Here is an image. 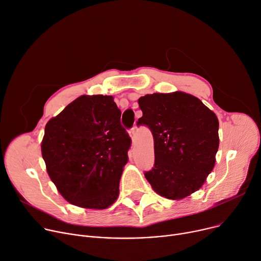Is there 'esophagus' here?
Wrapping results in <instances>:
<instances>
[{"label": "esophagus", "mask_w": 261, "mask_h": 261, "mask_svg": "<svg viewBox=\"0 0 261 261\" xmlns=\"http://www.w3.org/2000/svg\"><path fill=\"white\" fill-rule=\"evenodd\" d=\"M130 136L132 138V141H134V138H135V128L134 127L130 129Z\"/></svg>", "instance_id": "34e87169"}]
</instances>
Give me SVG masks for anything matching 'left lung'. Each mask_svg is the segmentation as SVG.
I'll use <instances>...</instances> for the list:
<instances>
[{
  "mask_svg": "<svg viewBox=\"0 0 261 261\" xmlns=\"http://www.w3.org/2000/svg\"><path fill=\"white\" fill-rule=\"evenodd\" d=\"M154 141V166L145 177L156 193L182 199L197 191L215 165L218 119L202 101L185 92L153 93L138 99Z\"/></svg>",
  "mask_w": 261,
  "mask_h": 261,
  "instance_id": "obj_1",
  "label": "left lung"
}]
</instances>
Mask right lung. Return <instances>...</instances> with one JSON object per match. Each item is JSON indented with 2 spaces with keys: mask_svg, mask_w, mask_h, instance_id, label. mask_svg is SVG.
Instances as JSON below:
<instances>
[{
  "mask_svg": "<svg viewBox=\"0 0 261 261\" xmlns=\"http://www.w3.org/2000/svg\"><path fill=\"white\" fill-rule=\"evenodd\" d=\"M110 95H82L46 127L41 145L47 172L62 196L88 209L117 198L131 138Z\"/></svg>",
  "mask_w": 261,
  "mask_h": 261,
  "instance_id": "obj_1",
  "label": "right lung"
}]
</instances>
